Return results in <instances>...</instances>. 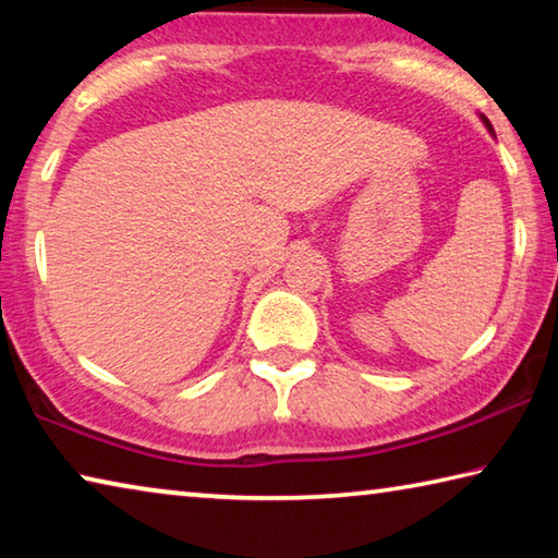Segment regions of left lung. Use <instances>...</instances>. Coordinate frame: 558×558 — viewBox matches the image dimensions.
Here are the masks:
<instances>
[{
	"label": "left lung",
	"mask_w": 558,
	"mask_h": 558,
	"mask_svg": "<svg viewBox=\"0 0 558 558\" xmlns=\"http://www.w3.org/2000/svg\"><path fill=\"white\" fill-rule=\"evenodd\" d=\"M483 120H485V125H487L489 130H493V125H489V120H487V118H483Z\"/></svg>",
	"instance_id": "left-lung-1"
}]
</instances>
